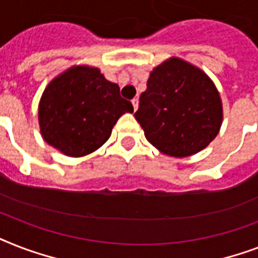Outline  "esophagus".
Here are the masks:
<instances>
[{
  "label": "esophagus",
  "instance_id": "obj_1",
  "mask_svg": "<svg viewBox=\"0 0 258 258\" xmlns=\"http://www.w3.org/2000/svg\"><path fill=\"white\" fill-rule=\"evenodd\" d=\"M131 103H133V105H134V109L137 111L138 104H139V99H138V97H135V99H133V101H131Z\"/></svg>",
  "mask_w": 258,
  "mask_h": 258
}]
</instances>
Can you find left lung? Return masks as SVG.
Segmentation results:
<instances>
[{"label": "left lung", "mask_w": 258, "mask_h": 258, "mask_svg": "<svg viewBox=\"0 0 258 258\" xmlns=\"http://www.w3.org/2000/svg\"><path fill=\"white\" fill-rule=\"evenodd\" d=\"M135 119L163 154L182 158L204 150L222 123V103L208 75L172 57L150 74Z\"/></svg>", "instance_id": "left-lung-1"}]
</instances>
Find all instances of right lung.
Masks as SVG:
<instances>
[{
    "instance_id": "1",
    "label": "right lung",
    "mask_w": 258,
    "mask_h": 258,
    "mask_svg": "<svg viewBox=\"0 0 258 258\" xmlns=\"http://www.w3.org/2000/svg\"><path fill=\"white\" fill-rule=\"evenodd\" d=\"M125 112H134V107L120 96L117 84L105 80L97 68L74 67L45 88L38 121L48 145L70 157H83L108 141Z\"/></svg>"
}]
</instances>
